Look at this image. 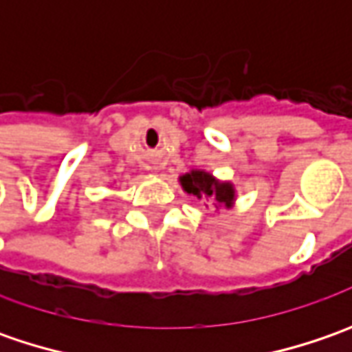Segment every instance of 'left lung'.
I'll list each match as a JSON object with an SVG mask.
<instances>
[{
  "instance_id": "obj_1",
  "label": "left lung",
  "mask_w": 352,
  "mask_h": 352,
  "mask_svg": "<svg viewBox=\"0 0 352 352\" xmlns=\"http://www.w3.org/2000/svg\"><path fill=\"white\" fill-rule=\"evenodd\" d=\"M182 190L188 196L197 199H210L215 208H233L235 206V186L231 182H221L206 170H190L178 178Z\"/></svg>"
}]
</instances>
